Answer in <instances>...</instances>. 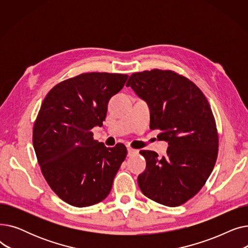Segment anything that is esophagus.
I'll return each mask as SVG.
<instances>
[{"label": "esophagus", "mask_w": 248, "mask_h": 248, "mask_svg": "<svg viewBox=\"0 0 248 248\" xmlns=\"http://www.w3.org/2000/svg\"><path fill=\"white\" fill-rule=\"evenodd\" d=\"M138 153H139L138 150H135V149H133L131 147H127V155H129V157H132V155H137Z\"/></svg>", "instance_id": "obj_1"}]
</instances>
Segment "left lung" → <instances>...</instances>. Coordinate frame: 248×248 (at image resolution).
<instances>
[{
    "instance_id": "left-lung-1",
    "label": "left lung",
    "mask_w": 248,
    "mask_h": 248,
    "mask_svg": "<svg viewBox=\"0 0 248 248\" xmlns=\"http://www.w3.org/2000/svg\"><path fill=\"white\" fill-rule=\"evenodd\" d=\"M126 86L149 104L151 129L169 144L160 158L154 151L140 152L146 170L138 177L149 199L169 207L180 206L205 185L215 166L219 139L210 104L200 88L172 70L135 72Z\"/></svg>"
}]
</instances>
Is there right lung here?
I'll return each mask as SVG.
<instances>
[{
    "mask_svg": "<svg viewBox=\"0 0 248 248\" xmlns=\"http://www.w3.org/2000/svg\"><path fill=\"white\" fill-rule=\"evenodd\" d=\"M128 75L89 72L56 84L45 96L33 126L41 172L57 196L75 207L99 203L109 194L126 157L124 144L107 148L91 132L106 120L108 103Z\"/></svg>",
    "mask_w": 248,
    "mask_h": 248,
    "instance_id": "1",
    "label": "right lung"
}]
</instances>
